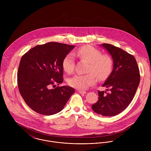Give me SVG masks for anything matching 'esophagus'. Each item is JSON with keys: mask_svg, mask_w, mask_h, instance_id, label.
I'll return each instance as SVG.
<instances>
[{"mask_svg": "<svg viewBox=\"0 0 151 151\" xmlns=\"http://www.w3.org/2000/svg\"><path fill=\"white\" fill-rule=\"evenodd\" d=\"M78 92L80 93H81V94H85V93H86V91H85L78 90Z\"/></svg>", "mask_w": 151, "mask_h": 151, "instance_id": "34e87169", "label": "esophagus"}]
</instances>
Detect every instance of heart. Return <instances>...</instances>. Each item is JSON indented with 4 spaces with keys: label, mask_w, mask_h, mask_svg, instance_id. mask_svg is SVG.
<instances>
[{
    "label": "heart",
    "mask_w": 151,
    "mask_h": 151,
    "mask_svg": "<svg viewBox=\"0 0 151 151\" xmlns=\"http://www.w3.org/2000/svg\"><path fill=\"white\" fill-rule=\"evenodd\" d=\"M89 63L86 74H76L67 80L68 85L78 89H85L96 83V76L99 80L106 78L113 67L111 57L102 55L101 51L91 46H84L79 48L74 53ZM71 53L67 54L63 60V68L65 72L71 73L74 68V58Z\"/></svg>",
    "instance_id": "heart-1"
}]
</instances>
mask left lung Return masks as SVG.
<instances>
[{
    "mask_svg": "<svg viewBox=\"0 0 151 151\" xmlns=\"http://www.w3.org/2000/svg\"><path fill=\"white\" fill-rule=\"evenodd\" d=\"M101 46L111 56L113 68L102 86L110 88V92L98 91V101L92 109L102 116H113L123 111L131 102L139 84V70L134 56L111 44Z\"/></svg>",
    "mask_w": 151,
    "mask_h": 151,
    "instance_id": "1",
    "label": "left lung"
}]
</instances>
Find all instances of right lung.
Instances as JSON below:
<instances>
[{"instance_id": "obj_1", "label": "right lung", "mask_w": 151, "mask_h": 151, "mask_svg": "<svg viewBox=\"0 0 151 151\" xmlns=\"http://www.w3.org/2000/svg\"><path fill=\"white\" fill-rule=\"evenodd\" d=\"M75 46L58 42L37 45L22 56L17 73L19 89L26 104L38 113L49 116L62 110L75 93L63 81V60Z\"/></svg>"}]
</instances>
